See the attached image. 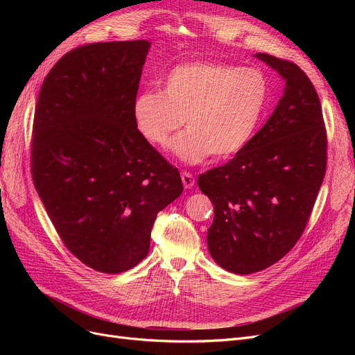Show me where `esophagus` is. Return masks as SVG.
<instances>
[{"mask_svg":"<svg viewBox=\"0 0 355 355\" xmlns=\"http://www.w3.org/2000/svg\"><path fill=\"white\" fill-rule=\"evenodd\" d=\"M180 178H182V184H184V187L187 189H191L192 187H194L196 179H194V176H192L191 173H188V171H184V173L180 175Z\"/></svg>","mask_w":355,"mask_h":355,"instance_id":"esophagus-1","label":"esophagus"}]
</instances>
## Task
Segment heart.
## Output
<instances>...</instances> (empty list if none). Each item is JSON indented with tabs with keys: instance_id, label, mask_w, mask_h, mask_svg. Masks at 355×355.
<instances>
[{
	"instance_id": "b5f03b06",
	"label": "heart",
	"mask_w": 355,
	"mask_h": 355,
	"mask_svg": "<svg viewBox=\"0 0 355 355\" xmlns=\"http://www.w3.org/2000/svg\"><path fill=\"white\" fill-rule=\"evenodd\" d=\"M270 99V83L256 68L218 62L179 65L164 78L163 92H144L133 102L137 130L149 144L171 151L187 164L211 154L228 158L250 142Z\"/></svg>"
}]
</instances>
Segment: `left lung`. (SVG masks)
Returning <instances> with one entry per match:
<instances>
[{"label": "left lung", "instance_id": "8db88e82", "mask_svg": "<svg viewBox=\"0 0 355 355\" xmlns=\"http://www.w3.org/2000/svg\"><path fill=\"white\" fill-rule=\"evenodd\" d=\"M254 58L286 81L283 98L240 153L198 178L214 209L210 256L240 275L262 271L292 250L314 207L327 159L323 112L306 73L266 53Z\"/></svg>", "mask_w": 355, "mask_h": 355}]
</instances>
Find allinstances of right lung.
<instances>
[{
  "mask_svg": "<svg viewBox=\"0 0 355 355\" xmlns=\"http://www.w3.org/2000/svg\"><path fill=\"white\" fill-rule=\"evenodd\" d=\"M151 42H94L67 53L41 85L32 179L68 250L120 274L149 252L159 210L184 191L133 116Z\"/></svg>",
  "mask_w": 355,
  "mask_h": 355,
  "instance_id": "add662e5",
  "label": "right lung"
}]
</instances>
